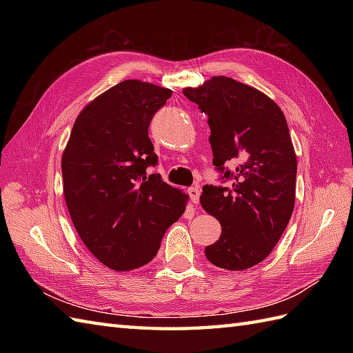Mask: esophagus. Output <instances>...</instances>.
Listing matches in <instances>:
<instances>
[{
	"mask_svg": "<svg viewBox=\"0 0 353 353\" xmlns=\"http://www.w3.org/2000/svg\"><path fill=\"white\" fill-rule=\"evenodd\" d=\"M188 194H190L192 203L197 205L199 200H200V190L197 188V186H192V188H190V190H188Z\"/></svg>",
	"mask_w": 353,
	"mask_h": 353,
	"instance_id": "obj_1",
	"label": "esophagus"
}]
</instances>
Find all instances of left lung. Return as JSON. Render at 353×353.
I'll return each instance as SVG.
<instances>
[{
    "mask_svg": "<svg viewBox=\"0 0 353 353\" xmlns=\"http://www.w3.org/2000/svg\"><path fill=\"white\" fill-rule=\"evenodd\" d=\"M183 95L208 115L215 168L230 186L205 185L200 203L221 224L205 254L214 265L245 270L264 261L288 226L297 159L283 112L258 89L212 77Z\"/></svg>",
    "mask_w": 353,
    "mask_h": 353,
    "instance_id": "left-lung-1",
    "label": "left lung"
}]
</instances>
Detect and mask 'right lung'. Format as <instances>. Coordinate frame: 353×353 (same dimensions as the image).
Returning <instances> with one entry per match:
<instances>
[{
	"mask_svg": "<svg viewBox=\"0 0 353 353\" xmlns=\"http://www.w3.org/2000/svg\"><path fill=\"white\" fill-rule=\"evenodd\" d=\"M171 91L124 80L80 112L62 156L63 194L81 241L101 264L129 272L148 264L188 196L148 174L157 156L148 138Z\"/></svg>",
	"mask_w": 353,
	"mask_h": 353,
	"instance_id": "add662e5",
	"label": "right lung"
}]
</instances>
